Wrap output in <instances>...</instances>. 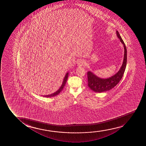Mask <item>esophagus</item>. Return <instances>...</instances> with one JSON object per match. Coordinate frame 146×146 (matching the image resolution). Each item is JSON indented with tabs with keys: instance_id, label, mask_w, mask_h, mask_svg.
<instances>
[{
	"instance_id": "1",
	"label": "esophagus",
	"mask_w": 146,
	"mask_h": 146,
	"mask_svg": "<svg viewBox=\"0 0 146 146\" xmlns=\"http://www.w3.org/2000/svg\"><path fill=\"white\" fill-rule=\"evenodd\" d=\"M85 64V62L84 61H82V60H80L78 62V65L79 66H84Z\"/></svg>"
}]
</instances>
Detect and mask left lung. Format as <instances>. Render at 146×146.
I'll use <instances>...</instances> for the list:
<instances>
[{
	"label": "left lung",
	"instance_id": "obj_1",
	"mask_svg": "<svg viewBox=\"0 0 146 146\" xmlns=\"http://www.w3.org/2000/svg\"><path fill=\"white\" fill-rule=\"evenodd\" d=\"M116 32L118 38L120 39V41L124 45L125 51L123 63L118 73L114 75V76L107 79L99 78L92 72L88 71L87 72L88 86L94 92L102 93L112 89V88H114L120 82L124 75L127 64V49L125 43L120 36L119 33L118 31H117Z\"/></svg>",
	"mask_w": 146,
	"mask_h": 146
}]
</instances>
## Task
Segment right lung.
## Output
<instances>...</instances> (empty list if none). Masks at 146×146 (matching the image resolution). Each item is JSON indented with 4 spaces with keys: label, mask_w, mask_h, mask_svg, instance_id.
I'll use <instances>...</instances> for the list:
<instances>
[{
    "label": "right lung",
    "mask_w": 146,
    "mask_h": 146,
    "mask_svg": "<svg viewBox=\"0 0 146 146\" xmlns=\"http://www.w3.org/2000/svg\"><path fill=\"white\" fill-rule=\"evenodd\" d=\"M68 77V73H67L66 75H65V77H64V80H63V82L62 85L60 87V88L59 89V90H57L56 92H55L53 94L48 95H44V96H43L45 97H54V96H56V95H57L58 94H59L60 92H61V91L63 90V89L64 88V86L65 85V84H66V81H67V80Z\"/></svg>",
    "instance_id": "obj_1"
}]
</instances>
